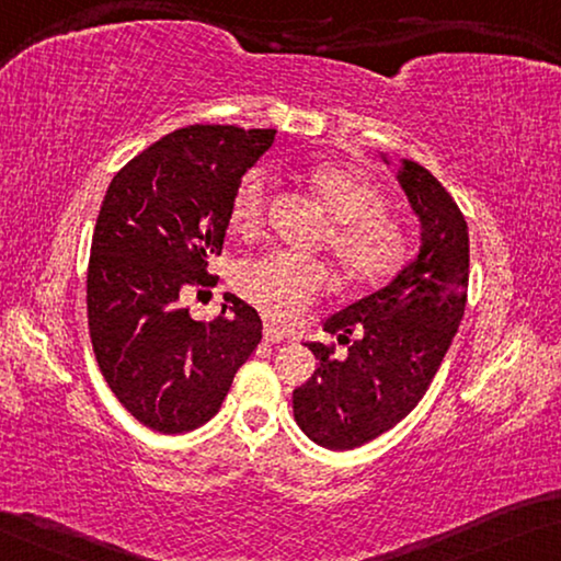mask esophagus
Wrapping results in <instances>:
<instances>
[{
  "instance_id": "esophagus-1",
  "label": "esophagus",
  "mask_w": 561,
  "mask_h": 561,
  "mask_svg": "<svg viewBox=\"0 0 561 561\" xmlns=\"http://www.w3.org/2000/svg\"><path fill=\"white\" fill-rule=\"evenodd\" d=\"M263 339H265V343H280V341H286V339H288V333L283 331V329H278V325L265 323V329H263Z\"/></svg>"
}]
</instances>
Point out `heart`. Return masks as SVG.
<instances>
[{
  "mask_svg": "<svg viewBox=\"0 0 561 561\" xmlns=\"http://www.w3.org/2000/svg\"><path fill=\"white\" fill-rule=\"evenodd\" d=\"M306 185L333 220L323 245L348 286H378L409 261V236L386 213V195L364 172L341 165H313L304 172ZM271 208V178L263 168L248 170L230 201V228L257 238ZM232 286L248 304L278 323H293L329 288V268L313 257L263 253L245 257L232 275Z\"/></svg>",
  "mask_w": 561,
  "mask_h": 561,
  "instance_id": "heart-1",
  "label": "heart"
}]
</instances>
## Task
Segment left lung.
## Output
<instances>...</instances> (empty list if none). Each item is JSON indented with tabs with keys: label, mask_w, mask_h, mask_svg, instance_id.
I'll list each match as a JSON object with an SVG mask.
<instances>
[{
	"label": "left lung",
	"mask_w": 561,
	"mask_h": 561,
	"mask_svg": "<svg viewBox=\"0 0 561 561\" xmlns=\"http://www.w3.org/2000/svg\"><path fill=\"white\" fill-rule=\"evenodd\" d=\"M399 183L421 220V251L389 286L323 323L348 346L308 343L318 368L293 391V416L306 436L333 451L386 434L424 399L459 329L469 290V228L446 187L403 160ZM354 341H350V335Z\"/></svg>",
	"instance_id": "left-lung-1"
}]
</instances>
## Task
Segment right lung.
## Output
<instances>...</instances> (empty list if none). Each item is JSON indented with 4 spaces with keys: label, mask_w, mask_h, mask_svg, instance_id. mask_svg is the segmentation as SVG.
<instances>
[{
    "label": "right lung",
    "mask_w": 561,
    "mask_h": 561,
    "mask_svg": "<svg viewBox=\"0 0 561 561\" xmlns=\"http://www.w3.org/2000/svg\"><path fill=\"white\" fill-rule=\"evenodd\" d=\"M275 130L187 125L112 178L92 232L88 325L117 401L160 434H185L218 413L238 368L263 339L253 306L226 293L220 316L193 321L191 293L218 283L230 201Z\"/></svg>",
    "instance_id": "add662e5"
}]
</instances>
